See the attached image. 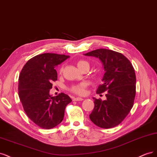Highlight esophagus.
<instances>
[{
  "label": "esophagus",
  "instance_id": "obj_1",
  "mask_svg": "<svg viewBox=\"0 0 157 157\" xmlns=\"http://www.w3.org/2000/svg\"><path fill=\"white\" fill-rule=\"evenodd\" d=\"M83 100V98H80V97H77V98H74V101H82V100Z\"/></svg>",
  "mask_w": 157,
  "mask_h": 157
}]
</instances>
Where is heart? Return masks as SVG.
Masks as SVG:
<instances>
[{"instance_id":"heart-1","label":"heart","mask_w":157,"mask_h":157,"mask_svg":"<svg viewBox=\"0 0 157 157\" xmlns=\"http://www.w3.org/2000/svg\"><path fill=\"white\" fill-rule=\"evenodd\" d=\"M85 64H89V63L87 61H85V60H79L77 63V65L78 67H82V66H83ZM63 68L61 67L59 70L60 73H61L63 72ZM86 87H87V84H86L85 83H82L79 85L74 86V87H72L71 90L73 93H74L75 94L82 95V94H84L85 93Z\"/></svg>"}]
</instances>
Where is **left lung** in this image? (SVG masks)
Wrapping results in <instances>:
<instances>
[{"label":"left lung","mask_w":157,"mask_h":157,"mask_svg":"<svg viewBox=\"0 0 157 157\" xmlns=\"http://www.w3.org/2000/svg\"><path fill=\"white\" fill-rule=\"evenodd\" d=\"M99 59L105 73L97 94L106 91L105 100L93 98L94 107L89 115L100 128H110L120 124L133 107L136 95V74L133 66L123 54L98 49L84 54Z\"/></svg>","instance_id":"8db88e82"}]
</instances>
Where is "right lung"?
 I'll return each mask as SVG.
<instances>
[{
    "mask_svg": "<svg viewBox=\"0 0 157 157\" xmlns=\"http://www.w3.org/2000/svg\"><path fill=\"white\" fill-rule=\"evenodd\" d=\"M69 57L49 53L38 55L28 60L20 73V101L29 118L42 128H52L61 123L66 106L72 102L63 93L56 97L49 94L52 82L57 80L55 67Z\"/></svg>",
    "mask_w": 157,
    "mask_h": 157,
    "instance_id": "right-lung-1",
    "label": "right lung"
}]
</instances>
